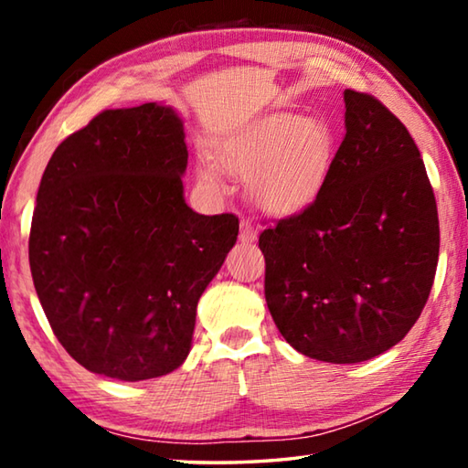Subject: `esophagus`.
I'll use <instances>...</instances> for the list:
<instances>
[{
    "instance_id": "esophagus-1",
    "label": "esophagus",
    "mask_w": 468,
    "mask_h": 468,
    "mask_svg": "<svg viewBox=\"0 0 468 468\" xmlns=\"http://www.w3.org/2000/svg\"><path fill=\"white\" fill-rule=\"evenodd\" d=\"M256 237H258V233H256V229L251 227V223H248V220H241L239 241H241L243 245H248V243H253V241H256Z\"/></svg>"
}]
</instances>
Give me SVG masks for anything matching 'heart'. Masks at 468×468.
<instances>
[{
  "mask_svg": "<svg viewBox=\"0 0 468 468\" xmlns=\"http://www.w3.org/2000/svg\"><path fill=\"white\" fill-rule=\"evenodd\" d=\"M336 161L330 125L297 113H272L229 133L215 146L220 171L245 181L251 206L266 217L303 212L326 187ZM196 177L208 194H223L215 165L200 161Z\"/></svg>",
  "mask_w": 468,
  "mask_h": 468,
  "instance_id": "heart-1",
  "label": "heart"
}]
</instances>
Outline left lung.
<instances>
[{"mask_svg":"<svg viewBox=\"0 0 468 468\" xmlns=\"http://www.w3.org/2000/svg\"><path fill=\"white\" fill-rule=\"evenodd\" d=\"M343 99L346 132L326 187L260 235L276 328L326 363L367 361L400 343L423 312L440 253L415 140L378 99Z\"/></svg>","mask_w":468,"mask_h":468,"instance_id":"left-lung-1","label":"left lung"}]
</instances>
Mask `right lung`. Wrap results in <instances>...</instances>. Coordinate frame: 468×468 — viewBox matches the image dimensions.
<instances>
[{
    "label": "right lung",
    "mask_w": 468,
    "mask_h": 468,
    "mask_svg": "<svg viewBox=\"0 0 468 468\" xmlns=\"http://www.w3.org/2000/svg\"><path fill=\"white\" fill-rule=\"evenodd\" d=\"M186 169L184 120L165 102L102 111L47 163L30 272L55 336L92 374L140 382L187 359L239 220L189 208Z\"/></svg>",
    "instance_id": "right-lung-1"
}]
</instances>
